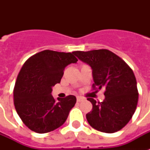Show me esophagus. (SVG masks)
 Wrapping results in <instances>:
<instances>
[{"label": "esophagus", "instance_id": "1", "mask_svg": "<svg viewBox=\"0 0 150 150\" xmlns=\"http://www.w3.org/2000/svg\"><path fill=\"white\" fill-rule=\"evenodd\" d=\"M83 100H84V98H82L81 96H78L77 97V102H81V101H82Z\"/></svg>", "mask_w": 150, "mask_h": 150}]
</instances>
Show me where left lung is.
I'll use <instances>...</instances> for the list:
<instances>
[{"instance_id": "8db88e82", "label": "left lung", "mask_w": 150, "mask_h": 150, "mask_svg": "<svg viewBox=\"0 0 150 150\" xmlns=\"http://www.w3.org/2000/svg\"><path fill=\"white\" fill-rule=\"evenodd\" d=\"M74 54L93 69V89H105L103 102L87 99L93 104V110L86 114L89 124L102 132L121 130L132 117L139 100L132 69L120 57L107 49L75 51Z\"/></svg>"}]
</instances>
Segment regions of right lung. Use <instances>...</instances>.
Listing matches in <instances>:
<instances>
[{
	"label": "right lung",
	"mask_w": 150,
	"mask_h": 150,
	"mask_svg": "<svg viewBox=\"0 0 150 150\" xmlns=\"http://www.w3.org/2000/svg\"><path fill=\"white\" fill-rule=\"evenodd\" d=\"M73 53L45 50L30 57L22 65L14 87V104L25 125L36 133L61 127L75 106L72 95L57 100L52 86L60 83L67 65L76 63Z\"/></svg>",
	"instance_id": "right-lung-1"
}]
</instances>
